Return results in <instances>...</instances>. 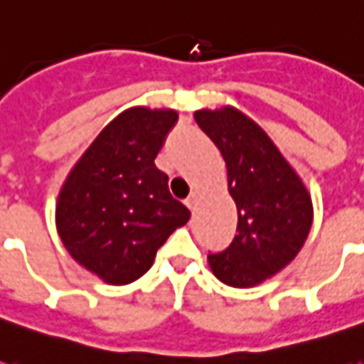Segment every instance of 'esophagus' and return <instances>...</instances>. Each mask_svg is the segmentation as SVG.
Listing matches in <instances>:
<instances>
[{
    "mask_svg": "<svg viewBox=\"0 0 364 364\" xmlns=\"http://www.w3.org/2000/svg\"><path fill=\"white\" fill-rule=\"evenodd\" d=\"M197 200H198L197 193H193V195H191V197L185 200V205H187V208H191V210H195V206H197Z\"/></svg>",
    "mask_w": 364,
    "mask_h": 364,
    "instance_id": "obj_1",
    "label": "esophagus"
}]
</instances>
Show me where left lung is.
<instances>
[{
    "label": "left lung",
    "instance_id": "obj_1",
    "mask_svg": "<svg viewBox=\"0 0 364 364\" xmlns=\"http://www.w3.org/2000/svg\"><path fill=\"white\" fill-rule=\"evenodd\" d=\"M195 120L220 150L237 208V234L208 253L214 277L252 289L289 265L302 250L314 218L312 197L263 128L236 107L200 109Z\"/></svg>",
    "mask_w": 364,
    "mask_h": 364
}]
</instances>
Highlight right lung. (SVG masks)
I'll list each match as a JSON object with an SVG mask.
<instances>
[{
    "label": "right lung",
    "mask_w": 364,
    "mask_h": 364,
    "mask_svg": "<svg viewBox=\"0 0 364 364\" xmlns=\"http://www.w3.org/2000/svg\"><path fill=\"white\" fill-rule=\"evenodd\" d=\"M173 109L130 107L107 124L58 193L56 230L68 253L107 284H128L191 218L154 159L175 127Z\"/></svg>",
    "instance_id": "obj_1"
}]
</instances>
